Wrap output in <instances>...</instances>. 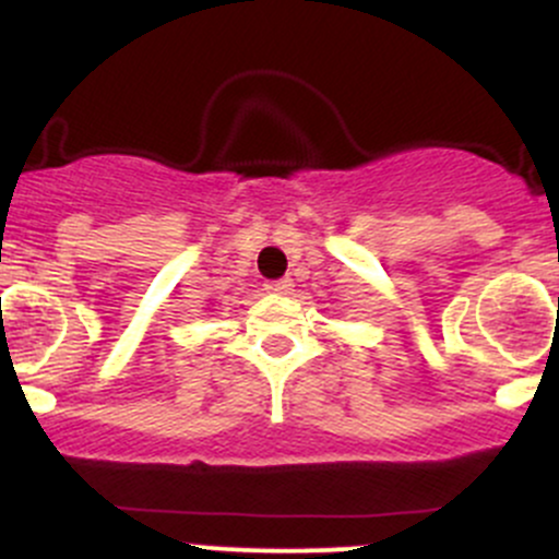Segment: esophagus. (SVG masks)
Returning <instances> with one entry per match:
<instances>
[{"instance_id": "esophagus-1", "label": "esophagus", "mask_w": 559, "mask_h": 559, "mask_svg": "<svg viewBox=\"0 0 559 559\" xmlns=\"http://www.w3.org/2000/svg\"><path fill=\"white\" fill-rule=\"evenodd\" d=\"M263 290L269 293H277V296H285V293L293 290V280L290 277H282V280H269L266 285H263Z\"/></svg>"}]
</instances>
